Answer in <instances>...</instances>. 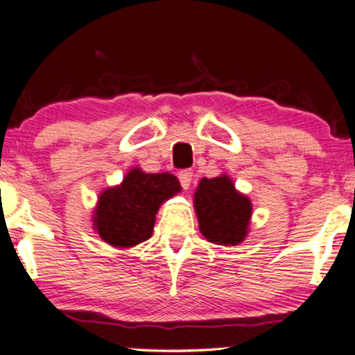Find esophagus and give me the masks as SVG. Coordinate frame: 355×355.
I'll list each match as a JSON object with an SVG mask.
<instances>
[{
	"instance_id": "34e87169",
	"label": "esophagus",
	"mask_w": 355,
	"mask_h": 355,
	"mask_svg": "<svg viewBox=\"0 0 355 355\" xmlns=\"http://www.w3.org/2000/svg\"><path fill=\"white\" fill-rule=\"evenodd\" d=\"M178 180H180V184H182L183 189H188L189 184H191V180H193V172L191 171H182L178 173Z\"/></svg>"
}]
</instances>
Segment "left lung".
I'll use <instances>...</instances> for the list:
<instances>
[{
    "mask_svg": "<svg viewBox=\"0 0 355 355\" xmlns=\"http://www.w3.org/2000/svg\"><path fill=\"white\" fill-rule=\"evenodd\" d=\"M199 230L209 242L237 245L245 239L252 202L234 188L228 175L202 178L194 193Z\"/></svg>",
    "mask_w": 355,
    "mask_h": 355,
    "instance_id": "left-lung-1",
    "label": "left lung"
}]
</instances>
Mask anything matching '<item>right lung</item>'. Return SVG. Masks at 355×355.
I'll use <instances>...</instances> for the list:
<instances>
[{
	"instance_id": "1",
	"label": "right lung",
	"mask_w": 355,
	"mask_h": 355,
	"mask_svg": "<svg viewBox=\"0 0 355 355\" xmlns=\"http://www.w3.org/2000/svg\"><path fill=\"white\" fill-rule=\"evenodd\" d=\"M182 191L172 173H145L132 168L123 183L98 196L94 210V230L107 244L129 248L153 236L161 204Z\"/></svg>"
}]
</instances>
